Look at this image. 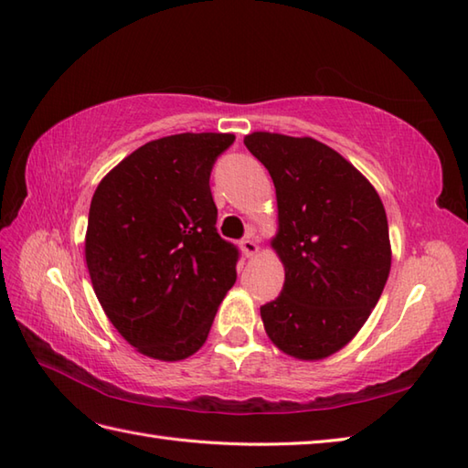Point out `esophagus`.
<instances>
[{"instance_id": "obj_1", "label": "esophagus", "mask_w": 468, "mask_h": 468, "mask_svg": "<svg viewBox=\"0 0 468 468\" xmlns=\"http://www.w3.org/2000/svg\"><path fill=\"white\" fill-rule=\"evenodd\" d=\"M240 248H242V252H244V256H246V258H252V256H256V254H258V250H261V248H258V242L254 240L252 236L244 238V240L240 242Z\"/></svg>"}]
</instances>
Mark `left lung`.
Masks as SVG:
<instances>
[{"label":"left lung","mask_w":468,"mask_h":468,"mask_svg":"<svg viewBox=\"0 0 468 468\" xmlns=\"http://www.w3.org/2000/svg\"><path fill=\"white\" fill-rule=\"evenodd\" d=\"M246 148L276 188L284 288L261 308L268 338L298 360L345 348L368 320L390 272L388 220L378 192L314 138L252 132Z\"/></svg>","instance_id":"left-lung-1"}]
</instances>
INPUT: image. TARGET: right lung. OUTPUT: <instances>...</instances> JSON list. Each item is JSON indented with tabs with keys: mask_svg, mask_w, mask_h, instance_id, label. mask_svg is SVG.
Segmentation results:
<instances>
[{
	"mask_svg": "<svg viewBox=\"0 0 468 468\" xmlns=\"http://www.w3.org/2000/svg\"><path fill=\"white\" fill-rule=\"evenodd\" d=\"M234 133L144 144L98 184L86 264L103 313L144 356L184 360L236 282L238 248L216 230L210 172Z\"/></svg>",
	"mask_w": 468,
	"mask_h": 468,
	"instance_id": "1",
	"label": "right lung"
}]
</instances>
